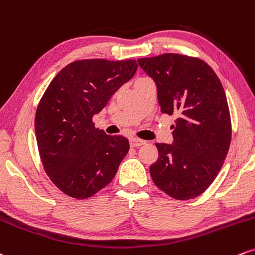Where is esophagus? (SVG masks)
<instances>
[{
	"label": "esophagus",
	"mask_w": 255,
	"mask_h": 255,
	"mask_svg": "<svg viewBox=\"0 0 255 255\" xmlns=\"http://www.w3.org/2000/svg\"><path fill=\"white\" fill-rule=\"evenodd\" d=\"M145 144V140H142V139H138V138H131L130 139V145L131 146H140Z\"/></svg>",
	"instance_id": "obj_1"
}]
</instances>
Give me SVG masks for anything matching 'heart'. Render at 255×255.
<instances>
[{"instance_id": "obj_1", "label": "heart", "mask_w": 255, "mask_h": 255, "mask_svg": "<svg viewBox=\"0 0 255 255\" xmlns=\"http://www.w3.org/2000/svg\"><path fill=\"white\" fill-rule=\"evenodd\" d=\"M144 80H148L146 77H139V79L136 80V82H139V81H144Z\"/></svg>"}]
</instances>
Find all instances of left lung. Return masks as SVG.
<instances>
[{
    "label": "left lung",
    "mask_w": 255,
    "mask_h": 255,
    "mask_svg": "<svg viewBox=\"0 0 255 255\" xmlns=\"http://www.w3.org/2000/svg\"><path fill=\"white\" fill-rule=\"evenodd\" d=\"M137 62L156 83L161 112L178 116L173 144L156 143L152 181L172 198H194L212 184L229 150L232 123L222 83L196 57L163 53Z\"/></svg>",
    "instance_id": "8db88e82"
}]
</instances>
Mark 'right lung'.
Masks as SVG:
<instances>
[{"label":"right lung","mask_w":255,"mask_h":255,"mask_svg":"<svg viewBox=\"0 0 255 255\" xmlns=\"http://www.w3.org/2000/svg\"><path fill=\"white\" fill-rule=\"evenodd\" d=\"M137 68L134 59L75 61L45 91L34 119L39 155L51 181L69 197L94 196L112 181L127 156L128 138L99 130L93 117Z\"/></svg>","instance_id":"right-lung-1"}]
</instances>
